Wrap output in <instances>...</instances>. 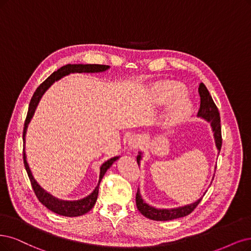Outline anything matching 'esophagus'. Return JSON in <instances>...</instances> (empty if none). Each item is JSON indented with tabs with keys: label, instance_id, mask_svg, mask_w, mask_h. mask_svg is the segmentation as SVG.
Instances as JSON below:
<instances>
[{
	"label": "esophagus",
	"instance_id": "1",
	"mask_svg": "<svg viewBox=\"0 0 251 251\" xmlns=\"http://www.w3.org/2000/svg\"><path fill=\"white\" fill-rule=\"evenodd\" d=\"M142 138L138 135H132L128 138V149L129 151H135L141 147Z\"/></svg>",
	"mask_w": 251,
	"mask_h": 251
}]
</instances>
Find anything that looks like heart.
Instances as JSON below:
<instances>
[{"label":"heart","instance_id":"1","mask_svg":"<svg viewBox=\"0 0 251 251\" xmlns=\"http://www.w3.org/2000/svg\"><path fill=\"white\" fill-rule=\"evenodd\" d=\"M185 94V87L174 82L160 83L152 90L151 99L156 106H171L166 116V124L171 127L185 123L192 115V101Z\"/></svg>","mask_w":251,"mask_h":251}]
</instances>
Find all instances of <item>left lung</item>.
<instances>
[{"instance_id":"1","label":"left lung","mask_w":251,"mask_h":251,"mask_svg":"<svg viewBox=\"0 0 251 251\" xmlns=\"http://www.w3.org/2000/svg\"><path fill=\"white\" fill-rule=\"evenodd\" d=\"M199 93L201 96V106L199 109L198 117L207 121L208 123H210L212 131H213V136H214L216 149L219 154L220 149H221L222 140H221L220 116H219L218 108L215 105L214 101H213L212 96L210 95L208 89L206 88V86L203 85L202 82H201L199 86ZM142 159H143V152L140 151L136 157V161H137L138 165H141ZM215 170H216V166H215ZM213 178H214V176H213ZM213 178H212V181H213ZM205 193H206V191H205ZM201 199H202V197L200 198L194 202H191V203H189V205H185L182 207L160 209V208H156L154 206H151L148 202H146L142 197L140 188H138L135 201H136V207H137L138 211H140L145 217L152 219V220H157V221H168V220H173V219H177V218L187 216L194 209H196V207L199 205Z\"/></svg>"}]
</instances>
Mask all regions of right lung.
Masks as SVG:
<instances>
[{
	"instance_id": "obj_1",
	"label": "right lung",
	"mask_w": 251,
	"mask_h": 251,
	"mask_svg": "<svg viewBox=\"0 0 251 251\" xmlns=\"http://www.w3.org/2000/svg\"><path fill=\"white\" fill-rule=\"evenodd\" d=\"M109 68L110 67L107 66V65H97V64H68V65H65V66L61 67L57 71L51 73L50 75L46 78L38 88H37V90L35 91L34 95L30 101L29 110H27V115H26L25 127H24V135H23L25 168L27 173V176H29L32 187L35 191V194L37 196V198H38V200L40 201L42 205H44L49 210L55 213V214L66 216V217H76V216H81L83 214H86V213H88L93 207L95 206L97 198H98L99 185H100L102 178H103V176L105 175L106 171L110 168L111 165L114 164V162H116L120 158L121 156L111 157V158H109L108 160H106L105 162L101 164L97 186L89 194V196L82 198L80 200H76V201L61 200V199H58L54 196H52V194L50 192H49L48 190H45L34 178L32 171L30 169V165H29V163H27V160H26L25 147L27 126H29V124L31 122V120L35 114V110H36L37 106H38L40 99L42 98L44 93L49 90V88L52 85L53 82L60 80L64 76L69 75V74H71V73H99V72H104V71L108 70Z\"/></svg>"
}]
</instances>
